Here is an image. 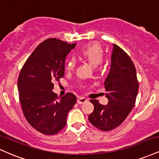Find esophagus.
Returning a JSON list of instances; mask_svg holds the SVG:
<instances>
[{
  "mask_svg": "<svg viewBox=\"0 0 159 159\" xmlns=\"http://www.w3.org/2000/svg\"><path fill=\"white\" fill-rule=\"evenodd\" d=\"M87 102V98H86L84 97H79L77 100V102L78 104H80V105Z\"/></svg>",
  "mask_w": 159,
  "mask_h": 159,
  "instance_id": "obj_1",
  "label": "esophagus"
}]
</instances>
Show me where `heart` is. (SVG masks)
Instances as JSON below:
<instances>
[{
	"instance_id": "b5f03b06",
	"label": "heart",
	"mask_w": 159,
	"mask_h": 159,
	"mask_svg": "<svg viewBox=\"0 0 159 159\" xmlns=\"http://www.w3.org/2000/svg\"><path fill=\"white\" fill-rule=\"evenodd\" d=\"M79 55L93 65L96 66L103 61L104 52L103 48L98 43H92L82 47L79 52ZM75 66V61L73 58L69 59L66 63V70L72 71Z\"/></svg>"
}]
</instances>
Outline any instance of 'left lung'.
Listing matches in <instances>:
<instances>
[{
  "label": "left lung",
  "instance_id": "8db88e82",
  "mask_svg": "<svg viewBox=\"0 0 159 159\" xmlns=\"http://www.w3.org/2000/svg\"><path fill=\"white\" fill-rule=\"evenodd\" d=\"M104 85L108 102L104 105L96 99H91L94 110L88 119L100 130L111 131L125 120L134 107L138 93L134 63L126 53L115 44H113L111 69Z\"/></svg>",
  "mask_w": 159,
  "mask_h": 159
}]
</instances>
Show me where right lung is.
Masks as SVG:
<instances>
[{
  "label": "right lung",
  "instance_id": "1",
  "mask_svg": "<svg viewBox=\"0 0 159 159\" xmlns=\"http://www.w3.org/2000/svg\"><path fill=\"white\" fill-rule=\"evenodd\" d=\"M76 43L48 39L36 47L20 72L18 90L24 115L38 132L45 134L59 132L77 101L73 93L58 96L52 90L65 72L66 57Z\"/></svg>",
  "mask_w": 159,
  "mask_h": 159
}]
</instances>
